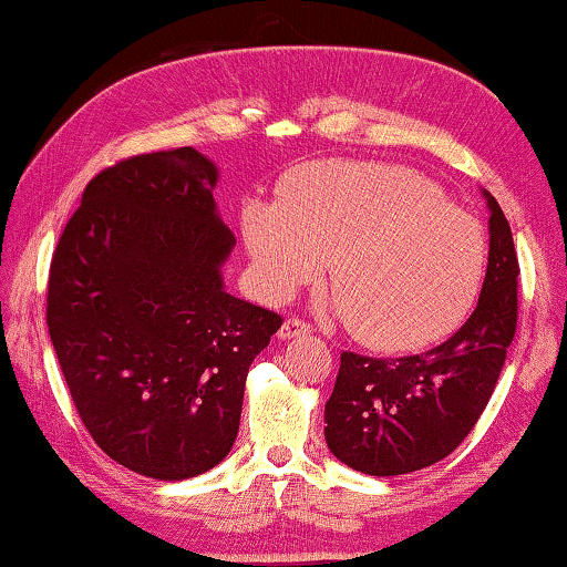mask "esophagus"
Wrapping results in <instances>:
<instances>
[{
    "label": "esophagus",
    "mask_w": 567,
    "mask_h": 567,
    "mask_svg": "<svg viewBox=\"0 0 567 567\" xmlns=\"http://www.w3.org/2000/svg\"><path fill=\"white\" fill-rule=\"evenodd\" d=\"M313 330V326L311 323H306V320H301V318H288L286 323L281 326V330H279V336L284 338V340H288V338H296V336H306V333H311Z\"/></svg>",
    "instance_id": "esophagus-1"
}]
</instances>
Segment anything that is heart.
<instances>
[{
    "instance_id": "heart-1",
    "label": "heart",
    "mask_w": 567,
    "mask_h": 567,
    "mask_svg": "<svg viewBox=\"0 0 567 567\" xmlns=\"http://www.w3.org/2000/svg\"><path fill=\"white\" fill-rule=\"evenodd\" d=\"M244 237L259 291L281 301L330 288L346 326L378 350H414L450 336L482 291V224L430 179L400 165L316 163L286 179L281 205L244 207Z\"/></svg>"
}]
</instances>
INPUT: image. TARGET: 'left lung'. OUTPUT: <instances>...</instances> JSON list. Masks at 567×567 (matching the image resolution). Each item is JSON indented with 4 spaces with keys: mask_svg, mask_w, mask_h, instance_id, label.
Segmentation results:
<instances>
[{
    "mask_svg": "<svg viewBox=\"0 0 567 567\" xmlns=\"http://www.w3.org/2000/svg\"><path fill=\"white\" fill-rule=\"evenodd\" d=\"M491 244L482 296L456 333L420 355L340 352L326 402V442L370 476H398L450 456L486 410L516 336L518 254L508 219L488 195Z\"/></svg>",
    "mask_w": 567,
    "mask_h": 567,
    "instance_id": "1",
    "label": "left lung"
}]
</instances>
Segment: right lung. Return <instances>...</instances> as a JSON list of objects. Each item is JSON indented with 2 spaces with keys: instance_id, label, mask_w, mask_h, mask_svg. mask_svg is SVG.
I'll return each mask as SVG.
<instances>
[{
  "instance_id": "1",
  "label": "right lung",
  "mask_w": 567,
  "mask_h": 567,
  "mask_svg": "<svg viewBox=\"0 0 567 567\" xmlns=\"http://www.w3.org/2000/svg\"><path fill=\"white\" fill-rule=\"evenodd\" d=\"M217 167L192 147L101 169L51 256L47 326L85 430L113 462L179 482L239 432L244 382L284 318L234 298Z\"/></svg>"
}]
</instances>
